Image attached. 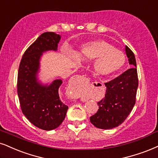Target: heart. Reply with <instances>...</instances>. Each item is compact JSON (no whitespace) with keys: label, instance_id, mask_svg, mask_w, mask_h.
I'll use <instances>...</instances> for the list:
<instances>
[{"label":"heart","instance_id":"b5f03b06","mask_svg":"<svg viewBox=\"0 0 158 158\" xmlns=\"http://www.w3.org/2000/svg\"><path fill=\"white\" fill-rule=\"evenodd\" d=\"M78 56L86 61H94L95 72L101 75L114 74L124 67L126 57L122 50L103 40L89 42L81 47Z\"/></svg>","mask_w":158,"mask_h":158}]
</instances>
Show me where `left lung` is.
<instances>
[{
    "instance_id": "left-lung-1",
    "label": "left lung",
    "mask_w": 158,
    "mask_h": 158,
    "mask_svg": "<svg viewBox=\"0 0 158 158\" xmlns=\"http://www.w3.org/2000/svg\"><path fill=\"white\" fill-rule=\"evenodd\" d=\"M127 56L132 68L112 81L105 83V97L97 102L99 109L90 117L91 124L97 128L112 129L123 123L135 104L139 78L135 55L127 46Z\"/></svg>"
}]
</instances>
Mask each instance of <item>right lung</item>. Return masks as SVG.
Here are the masks:
<instances>
[{"instance_id":"right-lung-1","label":"right lung","mask_w":158,"mask_h":158,"mask_svg":"<svg viewBox=\"0 0 158 158\" xmlns=\"http://www.w3.org/2000/svg\"><path fill=\"white\" fill-rule=\"evenodd\" d=\"M60 39L61 36L53 32L41 34L23 54L17 75V94L21 110L30 122L44 130L57 128L63 122L68 110L58 94L61 80L43 85L36 78L42 52L57 50Z\"/></svg>"}]
</instances>
